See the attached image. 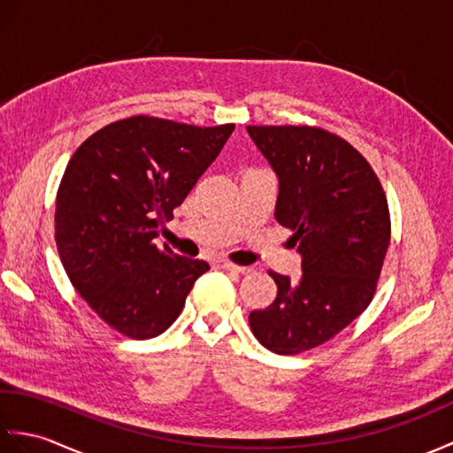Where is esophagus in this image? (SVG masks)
<instances>
[{"mask_svg": "<svg viewBox=\"0 0 453 453\" xmlns=\"http://www.w3.org/2000/svg\"><path fill=\"white\" fill-rule=\"evenodd\" d=\"M218 266L224 268V271H227V273H245L243 266H237V265L229 263V261H221Z\"/></svg>", "mask_w": 453, "mask_h": 453, "instance_id": "esophagus-1", "label": "esophagus"}]
</instances>
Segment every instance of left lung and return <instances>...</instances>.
<instances>
[{
  "label": "left lung",
  "mask_w": 453,
  "mask_h": 453,
  "mask_svg": "<svg viewBox=\"0 0 453 453\" xmlns=\"http://www.w3.org/2000/svg\"><path fill=\"white\" fill-rule=\"evenodd\" d=\"M278 177L274 218L292 229L302 278L268 273L278 286L249 315L265 349L300 354L350 325L378 288L391 219L386 192L358 150L315 127H247Z\"/></svg>",
  "instance_id": "1"
}]
</instances>
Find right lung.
Wrapping results in <instances>:
<instances>
[{"instance_id": "1", "label": "right lung", "mask_w": 453, "mask_h": 453, "mask_svg": "<svg viewBox=\"0 0 453 453\" xmlns=\"http://www.w3.org/2000/svg\"><path fill=\"white\" fill-rule=\"evenodd\" d=\"M235 124L200 128L130 117L75 150L56 195V247L91 310L128 339H151L177 319L208 263L156 243Z\"/></svg>"}]
</instances>
